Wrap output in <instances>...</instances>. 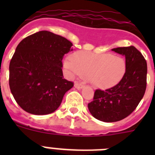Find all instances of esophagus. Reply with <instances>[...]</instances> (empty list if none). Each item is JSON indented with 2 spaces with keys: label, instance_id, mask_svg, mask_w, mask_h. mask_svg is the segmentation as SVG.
Returning <instances> with one entry per match:
<instances>
[{
  "label": "esophagus",
  "instance_id": "34e87169",
  "mask_svg": "<svg viewBox=\"0 0 155 155\" xmlns=\"http://www.w3.org/2000/svg\"><path fill=\"white\" fill-rule=\"evenodd\" d=\"M74 87L75 88H77V89H81V88L84 87V85H83L82 84H81V83H79V82H75Z\"/></svg>",
  "mask_w": 155,
  "mask_h": 155
}]
</instances>
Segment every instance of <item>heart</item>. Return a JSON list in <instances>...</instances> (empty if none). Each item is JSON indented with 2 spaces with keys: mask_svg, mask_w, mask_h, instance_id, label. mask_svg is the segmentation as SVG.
I'll list each match as a JSON object with an SVG mask.
<instances>
[{
  "mask_svg": "<svg viewBox=\"0 0 155 155\" xmlns=\"http://www.w3.org/2000/svg\"><path fill=\"white\" fill-rule=\"evenodd\" d=\"M68 76L80 75L93 86L100 88L113 87L123 78L126 71V61L120 56L110 53L89 54L78 52L63 61Z\"/></svg>",
  "mask_w": 155,
  "mask_h": 155,
  "instance_id": "b5f03b06",
  "label": "heart"
}]
</instances>
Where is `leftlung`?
I'll use <instances>...</instances> for the list:
<instances>
[{
	"instance_id": "obj_1",
	"label": "left lung",
	"mask_w": 155,
	"mask_h": 155,
	"mask_svg": "<svg viewBox=\"0 0 155 155\" xmlns=\"http://www.w3.org/2000/svg\"><path fill=\"white\" fill-rule=\"evenodd\" d=\"M126 59V71L114 87L96 90L93 101L87 105L90 113L102 122L124 120L137 108L143 97L147 85V62L134 46L112 49Z\"/></svg>"
}]
</instances>
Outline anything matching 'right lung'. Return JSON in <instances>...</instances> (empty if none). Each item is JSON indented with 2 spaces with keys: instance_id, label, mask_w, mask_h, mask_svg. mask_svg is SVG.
<instances>
[{
  "instance_id": "add662e5",
  "label": "right lung",
  "mask_w": 155,
  "mask_h": 155,
  "mask_svg": "<svg viewBox=\"0 0 155 155\" xmlns=\"http://www.w3.org/2000/svg\"><path fill=\"white\" fill-rule=\"evenodd\" d=\"M64 37L40 31L20 42L9 65V86L14 98L25 112L46 115L57 110L74 86L64 78L62 60L73 50Z\"/></svg>"
}]
</instances>
